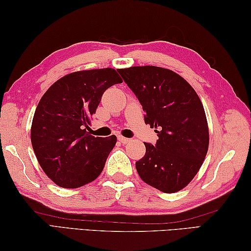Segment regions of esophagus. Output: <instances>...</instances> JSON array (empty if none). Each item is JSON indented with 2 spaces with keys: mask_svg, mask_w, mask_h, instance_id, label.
<instances>
[{
  "mask_svg": "<svg viewBox=\"0 0 251 251\" xmlns=\"http://www.w3.org/2000/svg\"><path fill=\"white\" fill-rule=\"evenodd\" d=\"M118 141H120L122 144H127L130 142L129 138H126V137H123V136H118Z\"/></svg>",
  "mask_w": 251,
  "mask_h": 251,
  "instance_id": "obj_1",
  "label": "esophagus"
}]
</instances>
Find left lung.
Segmentation results:
<instances>
[{
  "instance_id": "1",
  "label": "left lung",
  "mask_w": 251,
  "mask_h": 251,
  "mask_svg": "<svg viewBox=\"0 0 251 251\" xmlns=\"http://www.w3.org/2000/svg\"><path fill=\"white\" fill-rule=\"evenodd\" d=\"M118 72L142 104L145 123L158 136L155 146L144 143L145 155L135 164L139 177L163 193L179 192L196 176L209 146L201 99L171 70L133 66Z\"/></svg>"
}]
</instances>
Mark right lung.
I'll use <instances>...</instances> for the list:
<instances>
[{"label":"right lung","mask_w":251,"mask_h":251,"mask_svg":"<svg viewBox=\"0 0 251 251\" xmlns=\"http://www.w3.org/2000/svg\"><path fill=\"white\" fill-rule=\"evenodd\" d=\"M123 80L114 69L78 71L56 80L34 113L31 141L40 166L63 188L95 180L115 146V135L87 134L104 92Z\"/></svg>","instance_id":"add662e5"}]
</instances>
